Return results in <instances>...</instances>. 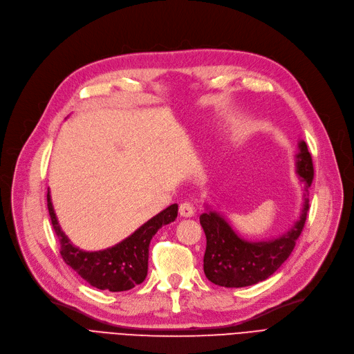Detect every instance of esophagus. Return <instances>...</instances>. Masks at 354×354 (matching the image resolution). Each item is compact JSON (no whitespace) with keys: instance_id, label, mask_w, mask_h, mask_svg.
Wrapping results in <instances>:
<instances>
[{"instance_id":"esophagus-1","label":"esophagus","mask_w":354,"mask_h":354,"mask_svg":"<svg viewBox=\"0 0 354 354\" xmlns=\"http://www.w3.org/2000/svg\"><path fill=\"white\" fill-rule=\"evenodd\" d=\"M179 214L183 216V218H191L194 216L195 214V209L192 207V203L189 202H182L179 205Z\"/></svg>"}]
</instances>
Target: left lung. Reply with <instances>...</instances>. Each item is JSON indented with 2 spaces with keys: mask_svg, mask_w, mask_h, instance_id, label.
<instances>
[{
  "mask_svg": "<svg viewBox=\"0 0 354 354\" xmlns=\"http://www.w3.org/2000/svg\"><path fill=\"white\" fill-rule=\"evenodd\" d=\"M297 153V174L304 183V205L300 219L284 235L271 241L241 239L228 222L215 211L199 216L207 235V250L203 255V272L207 278L221 287L238 288L264 281L272 275L291 255L295 241L301 235L310 208L308 188L314 178L313 159L306 142H300Z\"/></svg>",
  "mask_w": 354,
  "mask_h": 354,
  "instance_id": "8db88e82",
  "label": "left lung"
}]
</instances>
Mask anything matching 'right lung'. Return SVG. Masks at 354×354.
<instances>
[{
	"label": "right lung",
	"mask_w": 354,
	"mask_h": 354,
	"mask_svg": "<svg viewBox=\"0 0 354 354\" xmlns=\"http://www.w3.org/2000/svg\"><path fill=\"white\" fill-rule=\"evenodd\" d=\"M47 208L53 230L60 241V254L64 263L90 286L113 292L130 290L145 281L147 275L151 239L160 227L171 224L178 216V205L174 203L152 219L145 222L138 231L123 239L118 245L103 251L86 252L74 247L60 230L53 209L50 192H47Z\"/></svg>",
	"instance_id": "1"
}]
</instances>
